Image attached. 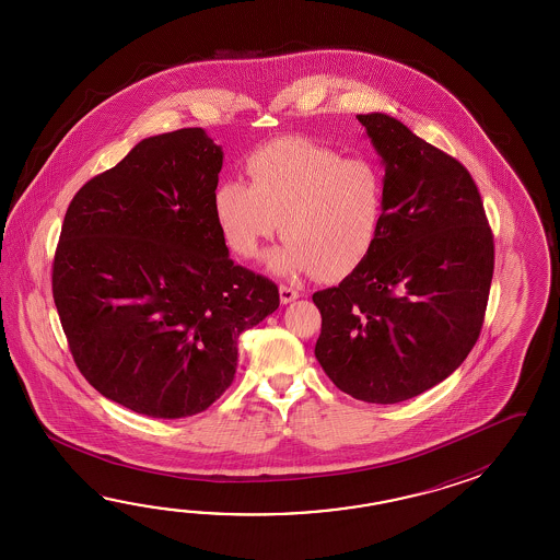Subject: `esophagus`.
Segmentation results:
<instances>
[{
    "mask_svg": "<svg viewBox=\"0 0 560 560\" xmlns=\"http://www.w3.org/2000/svg\"><path fill=\"white\" fill-rule=\"evenodd\" d=\"M296 298H300V292H298L296 288H292V285H280V302L282 304H290V302H294Z\"/></svg>",
    "mask_w": 560,
    "mask_h": 560,
    "instance_id": "34e87169",
    "label": "esophagus"
}]
</instances>
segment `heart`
I'll list each match as a JSON object with an SVG mask.
<instances>
[{
  "instance_id": "1",
  "label": "heart",
  "mask_w": 560,
  "mask_h": 560,
  "mask_svg": "<svg viewBox=\"0 0 560 560\" xmlns=\"http://www.w3.org/2000/svg\"><path fill=\"white\" fill-rule=\"evenodd\" d=\"M250 186L224 179L214 215L232 250L252 258L278 230L284 244L264 256L280 276L354 272L374 248L384 220V178L366 158H342L306 138H278L246 160Z\"/></svg>"
}]
</instances>
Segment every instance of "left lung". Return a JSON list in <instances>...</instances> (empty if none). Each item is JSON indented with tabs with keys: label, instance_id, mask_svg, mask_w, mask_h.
I'll use <instances>...</instances> for the list:
<instances>
[{
	"label": "left lung",
	"instance_id": "obj_1",
	"mask_svg": "<svg viewBox=\"0 0 560 560\" xmlns=\"http://www.w3.org/2000/svg\"><path fill=\"white\" fill-rule=\"evenodd\" d=\"M384 167V220L369 258L312 300L314 354L357 400L396 405L458 369L485 320L494 242L468 170L400 119L360 114Z\"/></svg>",
	"mask_w": 560,
	"mask_h": 560
}]
</instances>
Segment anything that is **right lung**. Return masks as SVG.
I'll return each instance as SVG.
<instances>
[{
    "mask_svg": "<svg viewBox=\"0 0 560 560\" xmlns=\"http://www.w3.org/2000/svg\"><path fill=\"white\" fill-rule=\"evenodd\" d=\"M224 152L202 128L136 143L63 218L54 302L97 393L150 418L191 417L234 381L240 334L270 316L275 282L230 260L214 215Z\"/></svg>",
    "mask_w": 560,
    "mask_h": 560,
    "instance_id": "1",
    "label": "right lung"
}]
</instances>
